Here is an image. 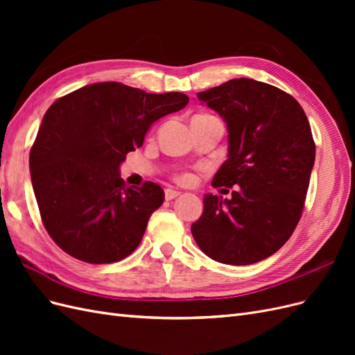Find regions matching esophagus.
Instances as JSON below:
<instances>
[{
    "instance_id": "obj_1",
    "label": "esophagus",
    "mask_w": 355,
    "mask_h": 355,
    "mask_svg": "<svg viewBox=\"0 0 355 355\" xmlns=\"http://www.w3.org/2000/svg\"><path fill=\"white\" fill-rule=\"evenodd\" d=\"M179 196H180V192H179V191H175V189H166V200H167V201L173 200V198H176V197H179Z\"/></svg>"
}]
</instances>
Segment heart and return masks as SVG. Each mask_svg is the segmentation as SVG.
<instances>
[{"label": "heart", "instance_id": "1", "mask_svg": "<svg viewBox=\"0 0 355 355\" xmlns=\"http://www.w3.org/2000/svg\"><path fill=\"white\" fill-rule=\"evenodd\" d=\"M178 180L180 182V184L188 185V184H191L192 180H194V178H192V175H189V173H182V175L178 178Z\"/></svg>", "mask_w": 355, "mask_h": 355}]
</instances>
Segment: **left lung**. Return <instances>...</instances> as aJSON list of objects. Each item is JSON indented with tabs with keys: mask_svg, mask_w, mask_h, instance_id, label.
Listing matches in <instances>:
<instances>
[{
	"mask_svg": "<svg viewBox=\"0 0 355 355\" xmlns=\"http://www.w3.org/2000/svg\"><path fill=\"white\" fill-rule=\"evenodd\" d=\"M228 128V158L213 187L232 197L204 196L191 232L213 261L250 265L274 254L293 234L304 210L315 144L308 118L286 92L235 78L197 93Z\"/></svg>",
	"mask_w": 355,
	"mask_h": 355,
	"instance_id": "1",
	"label": "left lung"
}]
</instances>
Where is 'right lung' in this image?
Segmentation results:
<instances>
[{
  "label": "right lung",
  "mask_w": 355,
  "mask_h": 355,
  "mask_svg": "<svg viewBox=\"0 0 355 355\" xmlns=\"http://www.w3.org/2000/svg\"><path fill=\"white\" fill-rule=\"evenodd\" d=\"M184 93L94 83L58 99L42 118L29 170L42 223L63 252L89 263L132 254L164 191L127 187L120 166L157 120L185 108Z\"/></svg>",
  "instance_id": "obj_1"
}]
</instances>
